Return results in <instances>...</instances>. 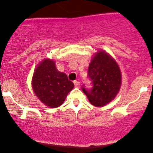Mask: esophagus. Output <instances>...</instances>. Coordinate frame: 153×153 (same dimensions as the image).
Listing matches in <instances>:
<instances>
[{"instance_id":"obj_1","label":"esophagus","mask_w":153,"mask_h":153,"mask_svg":"<svg viewBox=\"0 0 153 153\" xmlns=\"http://www.w3.org/2000/svg\"><path fill=\"white\" fill-rule=\"evenodd\" d=\"M74 84H75V87H78V88L80 87V82H79V81H74Z\"/></svg>"}]
</instances>
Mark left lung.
I'll use <instances>...</instances> for the list:
<instances>
[{"instance_id":"obj_1","label":"left lung","mask_w":153,"mask_h":153,"mask_svg":"<svg viewBox=\"0 0 153 153\" xmlns=\"http://www.w3.org/2000/svg\"><path fill=\"white\" fill-rule=\"evenodd\" d=\"M88 77L92 81V88L87 89L84 84L82 90L93 106H104L119 92L121 85L119 67L104 51H98L94 55L88 69Z\"/></svg>"}]
</instances>
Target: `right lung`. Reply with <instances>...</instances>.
<instances>
[{
	"instance_id": "1",
	"label": "right lung",
	"mask_w": 153,
	"mask_h": 153,
	"mask_svg": "<svg viewBox=\"0 0 153 153\" xmlns=\"http://www.w3.org/2000/svg\"><path fill=\"white\" fill-rule=\"evenodd\" d=\"M32 89L41 102L50 108L61 106L74 88L67 75L56 69L55 61L44 59L38 64L32 77Z\"/></svg>"
}]
</instances>
